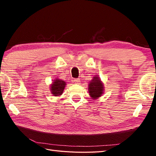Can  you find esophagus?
<instances>
[{"mask_svg":"<svg viewBox=\"0 0 156 156\" xmlns=\"http://www.w3.org/2000/svg\"><path fill=\"white\" fill-rule=\"evenodd\" d=\"M73 83H74L75 84H80V80L79 78H75L73 79Z\"/></svg>","mask_w":156,"mask_h":156,"instance_id":"obj_1","label":"esophagus"}]
</instances>
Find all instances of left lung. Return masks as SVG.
Returning a JSON list of instances; mask_svg holds the SVG:
<instances>
[{
	"instance_id": "1",
	"label": "left lung",
	"mask_w": 156,
	"mask_h": 156,
	"mask_svg": "<svg viewBox=\"0 0 156 156\" xmlns=\"http://www.w3.org/2000/svg\"><path fill=\"white\" fill-rule=\"evenodd\" d=\"M89 93L92 99L98 98L104 93V85L99 77L94 76L89 84Z\"/></svg>"
}]
</instances>
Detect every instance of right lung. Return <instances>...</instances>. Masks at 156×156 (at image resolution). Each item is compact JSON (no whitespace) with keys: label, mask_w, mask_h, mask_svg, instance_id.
<instances>
[{"label":"right lung","mask_w":156,"mask_h":156,"mask_svg":"<svg viewBox=\"0 0 156 156\" xmlns=\"http://www.w3.org/2000/svg\"><path fill=\"white\" fill-rule=\"evenodd\" d=\"M66 85V83L64 80L60 79H56L53 82L50 87V90L51 94L54 96H59L62 95Z\"/></svg>","instance_id":"obj_1"}]
</instances>
